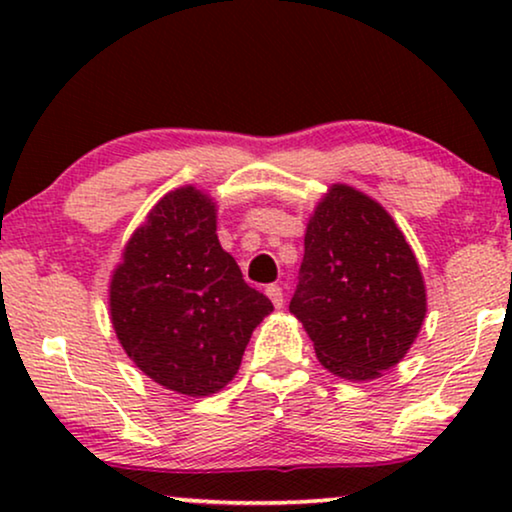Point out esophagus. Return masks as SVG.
<instances>
[{
    "label": "esophagus",
    "instance_id": "34e87169",
    "mask_svg": "<svg viewBox=\"0 0 512 512\" xmlns=\"http://www.w3.org/2000/svg\"><path fill=\"white\" fill-rule=\"evenodd\" d=\"M265 293H268V298L272 300V305H275V307L284 305V291H282V286H279V284H270L268 289H265Z\"/></svg>",
    "mask_w": 512,
    "mask_h": 512
}]
</instances>
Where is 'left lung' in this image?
Listing matches in <instances>:
<instances>
[{
	"label": "left lung",
	"instance_id": "obj_1",
	"mask_svg": "<svg viewBox=\"0 0 512 512\" xmlns=\"http://www.w3.org/2000/svg\"><path fill=\"white\" fill-rule=\"evenodd\" d=\"M289 310L321 366L347 380H373L408 354L426 314L424 279L375 200L338 184L319 202Z\"/></svg>",
	"mask_w": 512,
	"mask_h": 512
}]
</instances>
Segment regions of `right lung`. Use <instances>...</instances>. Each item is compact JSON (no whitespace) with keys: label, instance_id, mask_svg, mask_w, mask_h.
I'll use <instances>...</instances> for the list:
<instances>
[{"label":"right lung","instance_id":"1","mask_svg":"<svg viewBox=\"0 0 512 512\" xmlns=\"http://www.w3.org/2000/svg\"><path fill=\"white\" fill-rule=\"evenodd\" d=\"M111 324L135 366L186 396L233 380L272 303L242 279L216 237V209L193 186L167 193L111 279Z\"/></svg>","mask_w":512,"mask_h":512}]
</instances>
